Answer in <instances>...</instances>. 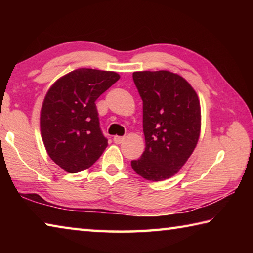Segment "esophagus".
Wrapping results in <instances>:
<instances>
[{
	"mask_svg": "<svg viewBox=\"0 0 253 253\" xmlns=\"http://www.w3.org/2000/svg\"><path fill=\"white\" fill-rule=\"evenodd\" d=\"M124 139H125V137L124 136H115L114 137V142L116 144H121L122 142H124Z\"/></svg>",
	"mask_w": 253,
	"mask_h": 253,
	"instance_id": "esophagus-1",
	"label": "esophagus"
}]
</instances>
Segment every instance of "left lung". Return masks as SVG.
Here are the masks:
<instances>
[{
	"label": "left lung",
	"mask_w": 253,
	"mask_h": 253,
	"mask_svg": "<svg viewBox=\"0 0 253 253\" xmlns=\"http://www.w3.org/2000/svg\"><path fill=\"white\" fill-rule=\"evenodd\" d=\"M132 79L143 100L146 147L131 168L148 181H164L183 168L199 142V97L183 77L168 70L136 71Z\"/></svg>",
	"instance_id": "1"
}]
</instances>
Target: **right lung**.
Listing matches in <instances>:
<instances>
[{
    "mask_svg": "<svg viewBox=\"0 0 253 253\" xmlns=\"http://www.w3.org/2000/svg\"><path fill=\"white\" fill-rule=\"evenodd\" d=\"M121 78L117 72L80 68L59 78L44 97L40 114L46 153L68 173L90 168L108 145L96 100Z\"/></svg>",
    "mask_w": 253,
    "mask_h": 253,
    "instance_id": "1",
    "label": "right lung"
}]
</instances>
